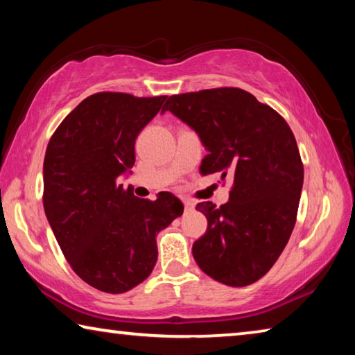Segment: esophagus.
I'll return each instance as SVG.
<instances>
[{
	"label": "esophagus",
	"mask_w": 355,
	"mask_h": 355,
	"mask_svg": "<svg viewBox=\"0 0 355 355\" xmlns=\"http://www.w3.org/2000/svg\"><path fill=\"white\" fill-rule=\"evenodd\" d=\"M183 205H184V210L189 211V210H193V208H194V202L184 199V200H183Z\"/></svg>",
	"instance_id": "esophagus-1"
}]
</instances>
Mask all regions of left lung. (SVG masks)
I'll list each match as a JSON object with an SVG mask.
<instances>
[{"instance_id":"1","label":"left lung","mask_w":355,"mask_h":355,"mask_svg":"<svg viewBox=\"0 0 355 355\" xmlns=\"http://www.w3.org/2000/svg\"><path fill=\"white\" fill-rule=\"evenodd\" d=\"M166 110L204 144L202 175L234 178L227 204L196 207L208 226L194 241V261L223 284L256 283L278 261L295 226L303 164L294 134L278 112L240 88L173 94Z\"/></svg>"}]
</instances>
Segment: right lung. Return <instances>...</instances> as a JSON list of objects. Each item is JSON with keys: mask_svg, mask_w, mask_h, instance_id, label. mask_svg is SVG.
<instances>
[{"mask_svg": "<svg viewBox=\"0 0 355 355\" xmlns=\"http://www.w3.org/2000/svg\"><path fill=\"white\" fill-rule=\"evenodd\" d=\"M167 96L103 92L56 128L44 157V210L71 268L98 291L123 294L150 277L156 235L183 215L172 193L139 199L120 177L134 144Z\"/></svg>", "mask_w": 355, "mask_h": 355, "instance_id": "right-lung-1", "label": "right lung"}]
</instances>
